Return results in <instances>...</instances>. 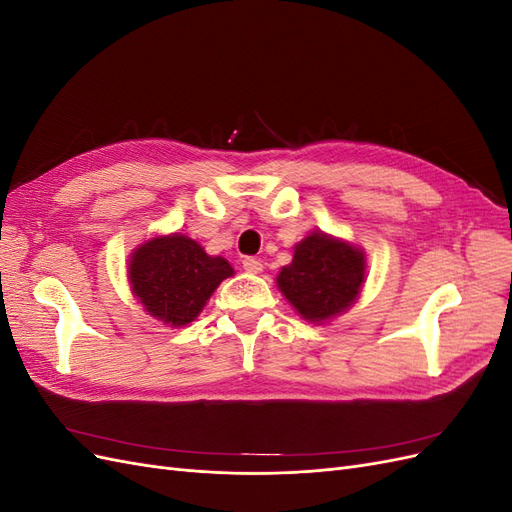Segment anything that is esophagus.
Segmentation results:
<instances>
[{"mask_svg":"<svg viewBox=\"0 0 512 512\" xmlns=\"http://www.w3.org/2000/svg\"><path fill=\"white\" fill-rule=\"evenodd\" d=\"M243 269L247 273H260L262 271V262L258 258H245L243 260Z\"/></svg>","mask_w":512,"mask_h":512,"instance_id":"esophagus-1","label":"esophagus"}]
</instances>
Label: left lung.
I'll return each mask as SVG.
<instances>
[{
	"instance_id": "left-lung-1",
	"label": "left lung",
	"mask_w": 512,
	"mask_h": 512,
	"mask_svg": "<svg viewBox=\"0 0 512 512\" xmlns=\"http://www.w3.org/2000/svg\"><path fill=\"white\" fill-rule=\"evenodd\" d=\"M365 267L361 247L324 232H312L294 245L292 262L277 275V288L301 318L329 322L359 297Z\"/></svg>"
}]
</instances>
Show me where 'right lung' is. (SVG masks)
<instances>
[{
    "instance_id": "obj_1",
    "label": "right lung",
    "mask_w": 512,
    "mask_h": 512,
    "mask_svg": "<svg viewBox=\"0 0 512 512\" xmlns=\"http://www.w3.org/2000/svg\"><path fill=\"white\" fill-rule=\"evenodd\" d=\"M232 273L226 258L209 256L203 245L175 232L136 247L130 256L128 280L149 316L170 327H185L203 312L213 290Z\"/></svg>"
}]
</instances>
